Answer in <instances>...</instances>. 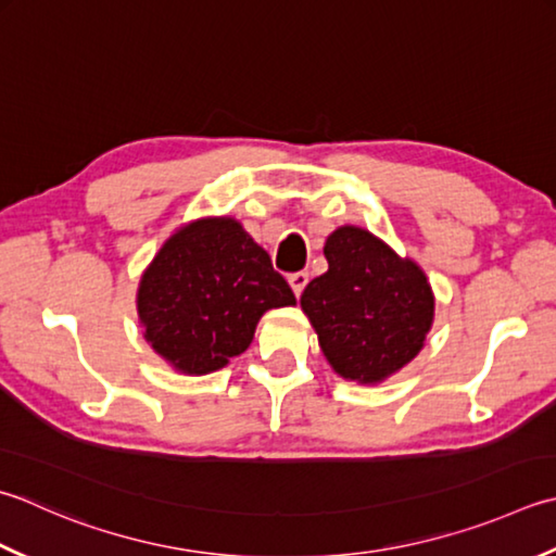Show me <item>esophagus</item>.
Listing matches in <instances>:
<instances>
[{
    "mask_svg": "<svg viewBox=\"0 0 556 556\" xmlns=\"http://www.w3.org/2000/svg\"><path fill=\"white\" fill-rule=\"evenodd\" d=\"M289 285H291L293 293L301 296L303 289H306V285H308V271H293V275H289Z\"/></svg>",
    "mask_w": 556,
    "mask_h": 556,
    "instance_id": "34e87169",
    "label": "esophagus"
}]
</instances>
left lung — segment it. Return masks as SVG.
Masks as SVG:
<instances>
[{"label":"left lung","mask_w":556,"mask_h":556,"mask_svg":"<svg viewBox=\"0 0 556 556\" xmlns=\"http://www.w3.org/2000/svg\"><path fill=\"white\" fill-rule=\"evenodd\" d=\"M328 271L301 293L334 374L376 386L415 358L433 323V291L409 257L371 231L340 226L325 241Z\"/></svg>","instance_id":"obj_1"}]
</instances>
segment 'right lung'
<instances>
[{"label": "right lung", "mask_w": 556, "mask_h": 556, "mask_svg": "<svg viewBox=\"0 0 556 556\" xmlns=\"http://www.w3.org/2000/svg\"><path fill=\"white\" fill-rule=\"evenodd\" d=\"M287 279L267 250L231 216L178 228L144 269L137 313L144 340L188 376L219 371L243 354L269 308L293 306Z\"/></svg>", "instance_id": "obj_1"}]
</instances>
